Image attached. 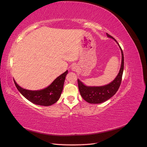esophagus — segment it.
<instances>
[{
	"instance_id": "34e87169",
	"label": "esophagus",
	"mask_w": 147,
	"mask_h": 147,
	"mask_svg": "<svg viewBox=\"0 0 147 147\" xmlns=\"http://www.w3.org/2000/svg\"><path fill=\"white\" fill-rule=\"evenodd\" d=\"M77 69H78V67H77V65H75V64L72 65V70L73 71H76Z\"/></svg>"
}]
</instances>
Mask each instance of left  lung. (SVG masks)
I'll return each mask as SVG.
<instances>
[{"label":"left lung","instance_id":"1","mask_svg":"<svg viewBox=\"0 0 147 147\" xmlns=\"http://www.w3.org/2000/svg\"><path fill=\"white\" fill-rule=\"evenodd\" d=\"M107 35L108 37L114 39L120 48L122 55L121 68H120L119 73L114 80L105 86H87L84 85L81 81H80L78 79V86L80 94L83 99L90 104H100L109 100L113 95L116 94L122 80L124 70V55L123 50L116 40L107 33Z\"/></svg>","mask_w":147,"mask_h":147}]
</instances>
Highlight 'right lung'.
<instances>
[{
  "mask_svg": "<svg viewBox=\"0 0 147 147\" xmlns=\"http://www.w3.org/2000/svg\"><path fill=\"white\" fill-rule=\"evenodd\" d=\"M67 74L68 70H66L57 77L50 86L38 91L25 90L20 87L14 80L13 81L18 90L28 100L36 105L49 106L56 103L59 100L63 90L65 76Z\"/></svg>",
  "mask_w": 147,
  "mask_h": 147,
  "instance_id": "add662e5",
  "label": "right lung"
}]
</instances>
